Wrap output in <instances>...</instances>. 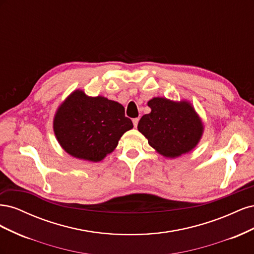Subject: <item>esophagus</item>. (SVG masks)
Listing matches in <instances>:
<instances>
[{"label":"esophagus","mask_w":254,"mask_h":254,"mask_svg":"<svg viewBox=\"0 0 254 254\" xmlns=\"http://www.w3.org/2000/svg\"><path fill=\"white\" fill-rule=\"evenodd\" d=\"M132 123H133V126H134V128H136L137 124H139V118H135V119H133V120H132Z\"/></svg>","instance_id":"obj_1"}]
</instances>
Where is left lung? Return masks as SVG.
I'll return each instance as SVG.
<instances>
[{"label": "left lung", "instance_id": "obj_1", "mask_svg": "<svg viewBox=\"0 0 254 254\" xmlns=\"http://www.w3.org/2000/svg\"><path fill=\"white\" fill-rule=\"evenodd\" d=\"M147 105L151 111L141 118L137 129L152 148L166 158H177L196 147L203 124L190 102L153 97Z\"/></svg>", "mask_w": 254, "mask_h": 254}]
</instances>
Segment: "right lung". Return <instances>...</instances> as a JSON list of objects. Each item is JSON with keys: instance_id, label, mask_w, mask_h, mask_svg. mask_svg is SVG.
Returning a JSON list of instances; mask_svg holds the SVG:
<instances>
[{"instance_id": "right-lung-1", "label": "right lung", "mask_w": 254, "mask_h": 254, "mask_svg": "<svg viewBox=\"0 0 254 254\" xmlns=\"http://www.w3.org/2000/svg\"><path fill=\"white\" fill-rule=\"evenodd\" d=\"M56 139L74 158L99 162L133 127L121 104L76 90L59 106L53 122Z\"/></svg>"}]
</instances>
